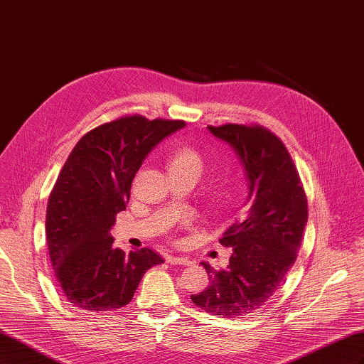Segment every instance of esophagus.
<instances>
[{
	"instance_id": "esophagus-1",
	"label": "esophagus",
	"mask_w": 364,
	"mask_h": 364,
	"mask_svg": "<svg viewBox=\"0 0 364 364\" xmlns=\"http://www.w3.org/2000/svg\"><path fill=\"white\" fill-rule=\"evenodd\" d=\"M167 262L170 264H181V266H190L191 259L186 257H174V255H168L167 257Z\"/></svg>"
}]
</instances>
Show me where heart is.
Listing matches in <instances>:
<instances>
[{"label":"heart","mask_w":364,"mask_h":364,"mask_svg":"<svg viewBox=\"0 0 364 364\" xmlns=\"http://www.w3.org/2000/svg\"><path fill=\"white\" fill-rule=\"evenodd\" d=\"M170 173L179 171H196L202 173L203 170V156L191 146H182L176 149L168 158Z\"/></svg>","instance_id":"obj_1"}]
</instances>
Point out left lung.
<instances>
[{
    "mask_svg": "<svg viewBox=\"0 0 364 364\" xmlns=\"http://www.w3.org/2000/svg\"><path fill=\"white\" fill-rule=\"evenodd\" d=\"M234 149L247 179L240 218L220 243L232 249L228 267L206 262L209 285L191 301L214 316L238 317L258 311L293 267L308 220L304 186L282 141L262 126H208Z\"/></svg>",
    "mask_w": 364,
    "mask_h": 364,
    "instance_id": "1",
    "label": "left lung"
}]
</instances>
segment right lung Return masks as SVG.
Returning <instances> with one entry per match:
<instances>
[{"label": "right lung", "mask_w": 364, "mask_h": 364, "mask_svg": "<svg viewBox=\"0 0 364 364\" xmlns=\"http://www.w3.org/2000/svg\"><path fill=\"white\" fill-rule=\"evenodd\" d=\"M183 126L129 115L87 132L70 153L50 194L46 232L54 274L73 305L90 311L124 306L144 273L164 262L149 247H115L111 229L142 161Z\"/></svg>", "instance_id": "right-lung-1"}]
</instances>
